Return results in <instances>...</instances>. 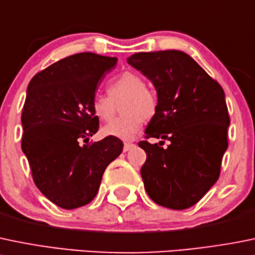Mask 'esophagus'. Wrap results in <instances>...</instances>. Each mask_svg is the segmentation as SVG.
I'll use <instances>...</instances> for the list:
<instances>
[{
  "label": "esophagus",
  "instance_id": "esophagus-1",
  "mask_svg": "<svg viewBox=\"0 0 255 255\" xmlns=\"http://www.w3.org/2000/svg\"><path fill=\"white\" fill-rule=\"evenodd\" d=\"M133 143L132 142H125V145H123V150H125V152H127V150H129L130 148L133 147Z\"/></svg>",
  "mask_w": 255,
  "mask_h": 255
}]
</instances>
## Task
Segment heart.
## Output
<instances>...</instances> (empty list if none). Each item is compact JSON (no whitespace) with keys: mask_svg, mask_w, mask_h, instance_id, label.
<instances>
[{"mask_svg":"<svg viewBox=\"0 0 255 255\" xmlns=\"http://www.w3.org/2000/svg\"><path fill=\"white\" fill-rule=\"evenodd\" d=\"M107 95L95 96L91 108L102 122H111L121 104L123 115L102 129L103 134L130 139L139 130L143 121L150 120L158 110V98L154 91L147 87L145 80L137 72L126 71L110 81Z\"/></svg>","mask_w":255,"mask_h":255,"instance_id":"obj_1","label":"heart"}]
</instances>
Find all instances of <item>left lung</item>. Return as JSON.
Returning <instances> with one entry per match:
<instances>
[{"mask_svg":"<svg viewBox=\"0 0 255 255\" xmlns=\"http://www.w3.org/2000/svg\"><path fill=\"white\" fill-rule=\"evenodd\" d=\"M128 63L147 76L158 110L138 143L147 154L140 168L148 196L169 209H187L218 180L231 123L222 86L187 53L139 52ZM149 137L163 139L150 145ZM167 139V148L160 147Z\"/></svg>","mask_w":255,"mask_h":255,"instance_id":"left-lung-1","label":"left lung"}]
</instances>
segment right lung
I'll list each match as a JSON object with an SVG mask.
<instances>
[{
  "label": "right lung",
  "instance_id": "1",
  "mask_svg": "<svg viewBox=\"0 0 255 255\" xmlns=\"http://www.w3.org/2000/svg\"><path fill=\"white\" fill-rule=\"evenodd\" d=\"M116 57L82 52L33 76L22 110L21 147L44 197L63 209L93 201L106 168L123 150L117 137L88 143L100 128L91 103Z\"/></svg>",
  "mask_w": 255,
  "mask_h": 255
}]
</instances>
